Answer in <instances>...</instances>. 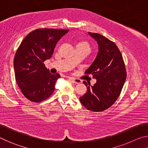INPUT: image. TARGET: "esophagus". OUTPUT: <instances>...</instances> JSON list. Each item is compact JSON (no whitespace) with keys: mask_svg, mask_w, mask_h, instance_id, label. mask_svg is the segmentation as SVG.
<instances>
[{"mask_svg":"<svg viewBox=\"0 0 148 148\" xmlns=\"http://www.w3.org/2000/svg\"><path fill=\"white\" fill-rule=\"evenodd\" d=\"M71 79L72 80V82L74 84H80L82 83V80L79 79H76V78H73V77H71Z\"/></svg>","mask_w":148,"mask_h":148,"instance_id":"obj_1","label":"esophagus"}]
</instances>
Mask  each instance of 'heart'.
<instances>
[{
    "label": "heart",
    "mask_w": 148,
    "mask_h": 148,
    "mask_svg": "<svg viewBox=\"0 0 148 148\" xmlns=\"http://www.w3.org/2000/svg\"><path fill=\"white\" fill-rule=\"evenodd\" d=\"M77 46H84L87 47V49H89V45L88 43H87L86 42H84V41H79L77 42Z\"/></svg>",
    "instance_id": "obj_1"
}]
</instances>
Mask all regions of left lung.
Masks as SVG:
<instances>
[{"mask_svg":"<svg viewBox=\"0 0 148 148\" xmlns=\"http://www.w3.org/2000/svg\"><path fill=\"white\" fill-rule=\"evenodd\" d=\"M88 33L98 43L99 52L85 74H92L97 82L91 86L83 82L87 91L79 97V101L87 110L102 112L113 105L119 97L127 72L123 59L116 44L100 34Z\"/></svg>","mask_w":148,"mask_h":148,"instance_id":"left-lung-1","label":"left lung"}]
</instances>
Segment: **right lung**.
I'll return each instance as SVG.
<instances>
[{"label": "right lung", "mask_w": 148, "mask_h": 148, "mask_svg": "<svg viewBox=\"0 0 148 148\" xmlns=\"http://www.w3.org/2000/svg\"><path fill=\"white\" fill-rule=\"evenodd\" d=\"M69 29H38L25 36L14 60L15 76L22 93L29 101L40 102L53 93L61 76L52 74L44 62L51 58L56 44Z\"/></svg>", "instance_id": "obj_1"}]
</instances>
